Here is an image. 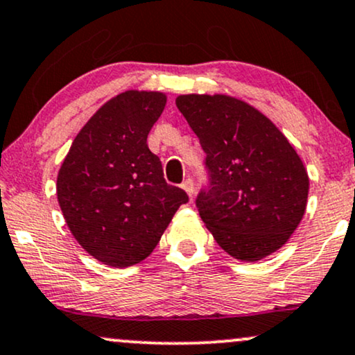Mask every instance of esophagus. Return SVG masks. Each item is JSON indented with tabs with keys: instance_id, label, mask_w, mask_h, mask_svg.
Instances as JSON below:
<instances>
[{
	"instance_id": "34e87169",
	"label": "esophagus",
	"mask_w": 355,
	"mask_h": 355,
	"mask_svg": "<svg viewBox=\"0 0 355 355\" xmlns=\"http://www.w3.org/2000/svg\"><path fill=\"white\" fill-rule=\"evenodd\" d=\"M182 188H183V190L187 191V195L190 196V198H191V196H193V191H195V185H193V180H191V178H187V180L182 183Z\"/></svg>"
}]
</instances>
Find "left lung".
Masks as SVG:
<instances>
[{"label":"left lung","instance_id":"left-lung-1","mask_svg":"<svg viewBox=\"0 0 355 355\" xmlns=\"http://www.w3.org/2000/svg\"><path fill=\"white\" fill-rule=\"evenodd\" d=\"M177 107L200 139L208 188L196 208L231 257L255 262L290 239L306 209V168L267 116L226 95H182Z\"/></svg>","mask_w":355,"mask_h":355}]
</instances>
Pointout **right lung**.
<instances>
[{
	"mask_svg": "<svg viewBox=\"0 0 355 355\" xmlns=\"http://www.w3.org/2000/svg\"><path fill=\"white\" fill-rule=\"evenodd\" d=\"M167 96L129 92L111 98L71 142L57 177V198L78 244L111 267L149 257L173 214L187 203L168 185L147 146Z\"/></svg>",
	"mask_w": 355,
	"mask_h": 355,
	"instance_id": "1",
	"label": "right lung"
}]
</instances>
